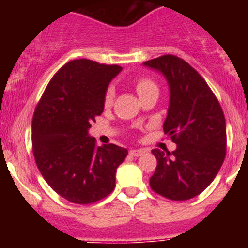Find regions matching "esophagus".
<instances>
[{
    "label": "esophagus",
    "instance_id": "esophagus-1",
    "mask_svg": "<svg viewBox=\"0 0 248 248\" xmlns=\"http://www.w3.org/2000/svg\"><path fill=\"white\" fill-rule=\"evenodd\" d=\"M144 153H145V150H143V149H138V150L133 149V150L129 151V154H130L131 156H141Z\"/></svg>",
    "mask_w": 248,
    "mask_h": 248
}]
</instances>
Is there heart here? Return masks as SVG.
<instances>
[{
  "mask_svg": "<svg viewBox=\"0 0 248 248\" xmlns=\"http://www.w3.org/2000/svg\"><path fill=\"white\" fill-rule=\"evenodd\" d=\"M137 92L139 94V97L144 95V94L149 93L151 91H157L156 85H155L154 82H151L150 79H139L137 82ZM113 98H114V89L113 88H109L107 91V94H105V98H104V103L105 105H110L111 102H113Z\"/></svg>",
  "mask_w": 248,
  "mask_h": 248,
  "instance_id": "1",
  "label": "heart"
}]
</instances>
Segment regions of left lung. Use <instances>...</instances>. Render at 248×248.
I'll return each mask as SVG.
<instances>
[{"label":"left lung","instance_id":"1","mask_svg":"<svg viewBox=\"0 0 248 248\" xmlns=\"http://www.w3.org/2000/svg\"><path fill=\"white\" fill-rule=\"evenodd\" d=\"M143 65L168 83L170 97L163 128L176 144L172 153L151 151L157 165L150 187L170 200H189L212 183L225 160L223 111L202 77L179 57L166 54Z\"/></svg>","mask_w":248,"mask_h":248}]
</instances>
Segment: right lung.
Segmentation results:
<instances>
[{"label": "right lung", "mask_w": 248, "mask_h": 248, "mask_svg": "<svg viewBox=\"0 0 248 248\" xmlns=\"http://www.w3.org/2000/svg\"><path fill=\"white\" fill-rule=\"evenodd\" d=\"M119 65L74 59L48 83L32 120L36 164L48 185L65 200L95 202L115 187V172L128 155L122 146H95L92 122L104 110L109 83Z\"/></svg>", "instance_id": "obj_1"}]
</instances>
